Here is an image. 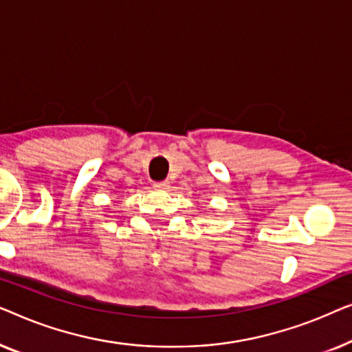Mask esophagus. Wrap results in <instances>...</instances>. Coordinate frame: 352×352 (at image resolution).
I'll return each instance as SVG.
<instances>
[{
	"label": "esophagus",
	"instance_id": "esophagus-1",
	"mask_svg": "<svg viewBox=\"0 0 352 352\" xmlns=\"http://www.w3.org/2000/svg\"><path fill=\"white\" fill-rule=\"evenodd\" d=\"M153 186L157 188V190H167L169 188V182H155Z\"/></svg>",
	"mask_w": 352,
	"mask_h": 352
}]
</instances>
